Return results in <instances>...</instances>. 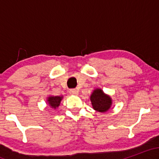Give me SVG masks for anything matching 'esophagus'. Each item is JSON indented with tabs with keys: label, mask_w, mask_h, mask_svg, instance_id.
<instances>
[{
	"label": "esophagus",
	"mask_w": 159,
	"mask_h": 159,
	"mask_svg": "<svg viewBox=\"0 0 159 159\" xmlns=\"http://www.w3.org/2000/svg\"><path fill=\"white\" fill-rule=\"evenodd\" d=\"M69 93L72 95H78V91L75 89H72V90H69Z\"/></svg>",
	"instance_id": "34e87169"
}]
</instances>
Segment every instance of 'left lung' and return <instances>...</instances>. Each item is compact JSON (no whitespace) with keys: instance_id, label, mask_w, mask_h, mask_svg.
Wrapping results in <instances>:
<instances>
[{"instance_id":"obj_1","label":"left lung","mask_w":159,"mask_h":159,"mask_svg":"<svg viewBox=\"0 0 159 159\" xmlns=\"http://www.w3.org/2000/svg\"><path fill=\"white\" fill-rule=\"evenodd\" d=\"M90 101L94 110L101 113L108 111L112 105L111 98L108 95L104 93L101 89H96L93 90L90 96Z\"/></svg>"}]
</instances>
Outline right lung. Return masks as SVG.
<instances>
[{"label":"right lung","mask_w":159,"mask_h":159,"mask_svg":"<svg viewBox=\"0 0 159 159\" xmlns=\"http://www.w3.org/2000/svg\"><path fill=\"white\" fill-rule=\"evenodd\" d=\"M63 98V96H50L48 97V99H47V102H48V104L50 105L52 108L56 109L57 107H59L60 104H61V102Z\"/></svg>","instance_id":"add662e5"}]
</instances>
